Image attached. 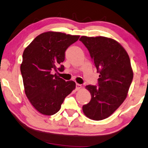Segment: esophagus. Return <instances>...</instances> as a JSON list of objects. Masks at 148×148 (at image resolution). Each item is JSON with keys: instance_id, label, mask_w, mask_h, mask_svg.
I'll use <instances>...</instances> for the list:
<instances>
[{"instance_id": "1", "label": "esophagus", "mask_w": 148, "mask_h": 148, "mask_svg": "<svg viewBox=\"0 0 148 148\" xmlns=\"http://www.w3.org/2000/svg\"><path fill=\"white\" fill-rule=\"evenodd\" d=\"M81 88H82V85H80V84L77 83L76 84V90H81Z\"/></svg>"}]
</instances>
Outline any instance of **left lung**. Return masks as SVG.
Returning <instances> with one entry per match:
<instances>
[{
    "label": "left lung",
    "instance_id": "8db88e82",
    "mask_svg": "<svg viewBox=\"0 0 148 148\" xmlns=\"http://www.w3.org/2000/svg\"><path fill=\"white\" fill-rule=\"evenodd\" d=\"M79 40L89 51L100 73L98 86H86L91 100L83 106V111L91 120L105 119L121 105L128 95L134 75L129 56L112 38L81 36Z\"/></svg>",
    "mask_w": 148,
    "mask_h": 148
}]
</instances>
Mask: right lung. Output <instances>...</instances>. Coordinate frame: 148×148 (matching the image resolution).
Here are the masks:
<instances>
[{
	"label": "right lung",
	"mask_w": 148,
	"mask_h": 148,
	"mask_svg": "<svg viewBox=\"0 0 148 148\" xmlns=\"http://www.w3.org/2000/svg\"><path fill=\"white\" fill-rule=\"evenodd\" d=\"M79 37L47 32L38 36L24 49L20 71L25 93L32 105L42 114L58 112L65 98L75 88L74 81H65L56 73L53 75V71H63L61 63L65 60V51Z\"/></svg>",
	"instance_id": "right-lung-1"
}]
</instances>
